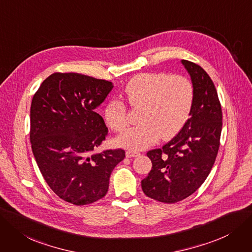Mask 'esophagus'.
<instances>
[{
  "label": "esophagus",
  "instance_id": "1",
  "mask_svg": "<svg viewBox=\"0 0 252 252\" xmlns=\"http://www.w3.org/2000/svg\"><path fill=\"white\" fill-rule=\"evenodd\" d=\"M139 155H140L139 153L134 152V151H130V150H128L127 152H126V157H128V158H131V157H137V156H139Z\"/></svg>",
  "mask_w": 252,
  "mask_h": 252
}]
</instances>
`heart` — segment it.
I'll use <instances>...</instances> for the list:
<instances>
[{"instance_id":"obj_1","label":"heart","mask_w":252,"mask_h":252,"mask_svg":"<svg viewBox=\"0 0 252 252\" xmlns=\"http://www.w3.org/2000/svg\"><path fill=\"white\" fill-rule=\"evenodd\" d=\"M123 97L138 113L139 124L127 129L117 143L130 150H143L161 137L169 139L183 128L193 105L194 88L189 78L166 72L143 73L126 86ZM109 128L121 132L128 124L127 107L112 100L104 110Z\"/></svg>"}]
</instances>
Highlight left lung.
I'll return each mask as SVG.
<instances>
[{
    "mask_svg": "<svg viewBox=\"0 0 252 252\" xmlns=\"http://www.w3.org/2000/svg\"><path fill=\"white\" fill-rule=\"evenodd\" d=\"M194 88L190 117L181 131L147 156L152 169L142 181L144 193L157 202L175 204L194 193L213 167L220 145L222 112L216 88L199 65L182 60Z\"/></svg>",
    "mask_w": 252,
    "mask_h": 252,
    "instance_id": "1",
    "label": "left lung"
}]
</instances>
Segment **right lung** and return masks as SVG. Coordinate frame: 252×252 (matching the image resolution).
Listing matches in <instances>:
<instances>
[{
  "label": "right lung",
  "instance_id": "1",
  "mask_svg": "<svg viewBox=\"0 0 252 252\" xmlns=\"http://www.w3.org/2000/svg\"><path fill=\"white\" fill-rule=\"evenodd\" d=\"M113 84L74 72L49 75L34 94L30 140L47 185L65 202L84 206L102 198L122 149L94 153L107 136L95 112Z\"/></svg>",
  "mask_w": 252,
  "mask_h": 252
}]
</instances>
